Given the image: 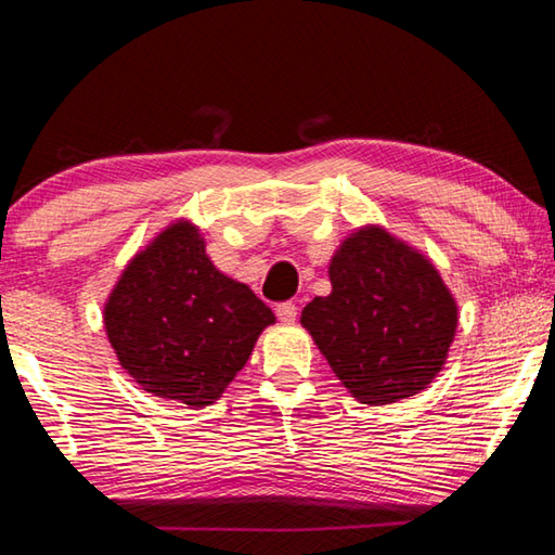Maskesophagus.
<instances>
[{
	"instance_id": "1",
	"label": "esophagus",
	"mask_w": 555,
	"mask_h": 555,
	"mask_svg": "<svg viewBox=\"0 0 555 555\" xmlns=\"http://www.w3.org/2000/svg\"><path fill=\"white\" fill-rule=\"evenodd\" d=\"M276 315L281 323H294L298 315V308H296V304H291V300H284V304L276 306Z\"/></svg>"
}]
</instances>
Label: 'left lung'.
<instances>
[{
  "instance_id": "8db88e82",
  "label": "left lung",
  "mask_w": 555,
  "mask_h": 555,
  "mask_svg": "<svg viewBox=\"0 0 555 555\" xmlns=\"http://www.w3.org/2000/svg\"><path fill=\"white\" fill-rule=\"evenodd\" d=\"M327 296L300 313L335 377L357 401L413 397L443 370L457 306L416 249L382 228H362L331 259Z\"/></svg>"
}]
</instances>
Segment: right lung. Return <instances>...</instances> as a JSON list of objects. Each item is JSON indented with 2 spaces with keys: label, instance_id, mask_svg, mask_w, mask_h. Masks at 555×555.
I'll return each instance as SVG.
<instances>
[{
  "label": "right lung",
  "instance_id": "obj_1",
  "mask_svg": "<svg viewBox=\"0 0 555 555\" xmlns=\"http://www.w3.org/2000/svg\"><path fill=\"white\" fill-rule=\"evenodd\" d=\"M271 323V308L215 269L198 228L183 220L129 261L105 304L121 367L144 391L191 409L222 397Z\"/></svg>",
  "mask_w": 555,
  "mask_h": 555
}]
</instances>
